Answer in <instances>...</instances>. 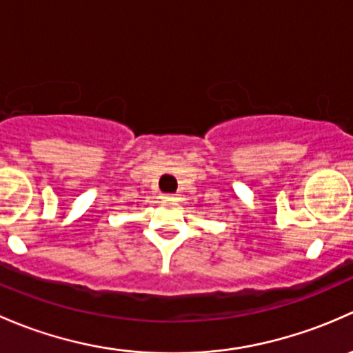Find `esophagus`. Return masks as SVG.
Instances as JSON below:
<instances>
[{"label": "esophagus", "mask_w": 353, "mask_h": 353, "mask_svg": "<svg viewBox=\"0 0 353 353\" xmlns=\"http://www.w3.org/2000/svg\"><path fill=\"white\" fill-rule=\"evenodd\" d=\"M163 201H168V202H175L178 201V195L176 194H165L163 195Z\"/></svg>", "instance_id": "1"}]
</instances>
